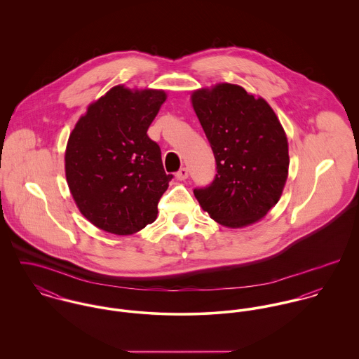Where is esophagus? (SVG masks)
I'll list each match as a JSON object with an SVG mask.
<instances>
[{
	"instance_id": "obj_1",
	"label": "esophagus",
	"mask_w": 359,
	"mask_h": 359,
	"mask_svg": "<svg viewBox=\"0 0 359 359\" xmlns=\"http://www.w3.org/2000/svg\"><path fill=\"white\" fill-rule=\"evenodd\" d=\"M188 175H189V172H188V168H185V167H182L177 174H175V178L178 180V181H185L187 178H188Z\"/></svg>"
}]
</instances>
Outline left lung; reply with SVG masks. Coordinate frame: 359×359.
I'll use <instances>...</instances> for the list:
<instances>
[{"label": "left lung", "instance_id": "1", "mask_svg": "<svg viewBox=\"0 0 359 359\" xmlns=\"http://www.w3.org/2000/svg\"><path fill=\"white\" fill-rule=\"evenodd\" d=\"M191 102L217 163L214 181L195 189V198L219 225L249 226L282 196L290 161L286 133L264 98L236 84L195 90Z\"/></svg>", "mask_w": 359, "mask_h": 359}]
</instances>
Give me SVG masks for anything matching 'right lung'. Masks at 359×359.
<instances>
[{
    "label": "right lung",
    "instance_id": "right-lung-1",
    "mask_svg": "<svg viewBox=\"0 0 359 359\" xmlns=\"http://www.w3.org/2000/svg\"><path fill=\"white\" fill-rule=\"evenodd\" d=\"M167 94L116 86L90 103L70 133L65 172L80 212L113 235H133L157 218L172 175L147 131Z\"/></svg>",
    "mask_w": 359,
    "mask_h": 359
}]
</instances>
